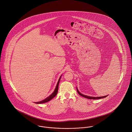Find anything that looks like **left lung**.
Masks as SVG:
<instances>
[{
    "label": "left lung",
    "mask_w": 132,
    "mask_h": 132,
    "mask_svg": "<svg viewBox=\"0 0 132 132\" xmlns=\"http://www.w3.org/2000/svg\"><path fill=\"white\" fill-rule=\"evenodd\" d=\"M76 89H77V92L78 93L79 95H80L81 96H82L83 97H85L86 98H87L88 99H94V100H96V99H102V98H104L106 97L107 96H102V97H90V96H87V95H85L84 94H82L81 93H80L79 92V91L78 90L77 88H76Z\"/></svg>",
    "instance_id": "1"
}]
</instances>
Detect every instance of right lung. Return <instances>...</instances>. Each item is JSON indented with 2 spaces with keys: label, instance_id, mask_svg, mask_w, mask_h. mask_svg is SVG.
Instances as JSON below:
<instances>
[{
  "label": "right lung",
  "instance_id": "right-lung-1",
  "mask_svg": "<svg viewBox=\"0 0 132 132\" xmlns=\"http://www.w3.org/2000/svg\"><path fill=\"white\" fill-rule=\"evenodd\" d=\"M62 76V75H61V76L59 78V80H58V81L57 82V86L56 87V88L54 90V91L53 92V93L51 95H50L48 97H47L46 98H45L44 100L41 101H39V102H34L36 104H42V103H44L47 102L48 101H50V100H51L53 98H54L56 96V95L58 93V87H59V82H60V79H61V77Z\"/></svg>",
  "mask_w": 132,
  "mask_h": 132
}]
</instances>
